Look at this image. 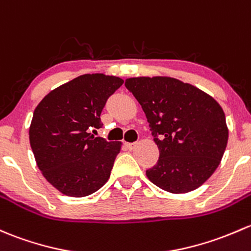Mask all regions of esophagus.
Returning a JSON list of instances; mask_svg holds the SVG:
<instances>
[{
  "label": "esophagus",
  "instance_id": "1",
  "mask_svg": "<svg viewBox=\"0 0 251 251\" xmlns=\"http://www.w3.org/2000/svg\"><path fill=\"white\" fill-rule=\"evenodd\" d=\"M126 147H127V149L133 150L137 147V143H126Z\"/></svg>",
  "mask_w": 251,
  "mask_h": 251
}]
</instances>
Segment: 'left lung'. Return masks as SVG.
<instances>
[{
    "label": "left lung",
    "mask_w": 251,
    "mask_h": 251,
    "mask_svg": "<svg viewBox=\"0 0 251 251\" xmlns=\"http://www.w3.org/2000/svg\"><path fill=\"white\" fill-rule=\"evenodd\" d=\"M125 86L142 105L160 150L148 179L172 194L200 188L220 165L227 146L221 105L196 86L171 77L128 78Z\"/></svg>",
    "instance_id": "1"
}]
</instances>
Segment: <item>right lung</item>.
I'll return each mask as SVG.
<instances>
[{
	"label": "right lung",
	"mask_w": 251,
	"mask_h": 251,
	"mask_svg": "<svg viewBox=\"0 0 251 251\" xmlns=\"http://www.w3.org/2000/svg\"><path fill=\"white\" fill-rule=\"evenodd\" d=\"M124 80L103 73L83 75L54 89L33 112L28 136L44 178L66 196L84 197L107 183L120 142L89 133L100 128L102 109Z\"/></svg>",
	"instance_id": "add662e5"
}]
</instances>
